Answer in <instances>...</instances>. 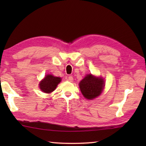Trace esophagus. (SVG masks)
I'll use <instances>...</instances> for the list:
<instances>
[{
  "mask_svg": "<svg viewBox=\"0 0 146 146\" xmlns=\"http://www.w3.org/2000/svg\"><path fill=\"white\" fill-rule=\"evenodd\" d=\"M68 81H70V82H73V76H68Z\"/></svg>",
  "mask_w": 146,
  "mask_h": 146,
  "instance_id": "esophagus-1",
  "label": "esophagus"
}]
</instances>
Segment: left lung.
I'll return each mask as SVG.
<instances>
[{
    "instance_id": "8db88e82",
    "label": "left lung",
    "mask_w": 146,
    "mask_h": 146,
    "mask_svg": "<svg viewBox=\"0 0 146 146\" xmlns=\"http://www.w3.org/2000/svg\"><path fill=\"white\" fill-rule=\"evenodd\" d=\"M104 80L101 77H97L88 74L79 83L81 93L86 98L93 100L102 93L104 88Z\"/></svg>"
}]
</instances>
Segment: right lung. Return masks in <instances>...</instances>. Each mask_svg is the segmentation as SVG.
<instances>
[{
	"instance_id": "right-lung-1",
	"label": "right lung",
	"mask_w": 146,
	"mask_h": 146,
	"mask_svg": "<svg viewBox=\"0 0 146 146\" xmlns=\"http://www.w3.org/2000/svg\"><path fill=\"white\" fill-rule=\"evenodd\" d=\"M60 82V77L54 76L52 75H47L39 83V88L44 93H50L55 90L56 86Z\"/></svg>"
}]
</instances>
